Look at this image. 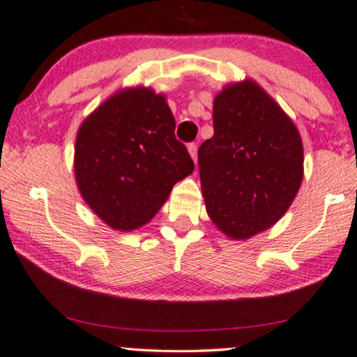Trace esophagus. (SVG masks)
Returning a JSON list of instances; mask_svg holds the SVG:
<instances>
[{
	"instance_id": "obj_1",
	"label": "esophagus",
	"mask_w": 357,
	"mask_h": 357,
	"mask_svg": "<svg viewBox=\"0 0 357 357\" xmlns=\"http://www.w3.org/2000/svg\"><path fill=\"white\" fill-rule=\"evenodd\" d=\"M188 151H189V155H191L194 163H196V161H197V145H194V143L188 145Z\"/></svg>"
}]
</instances>
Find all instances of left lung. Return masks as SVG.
Listing matches in <instances>:
<instances>
[{
	"label": "left lung",
	"instance_id": "1",
	"mask_svg": "<svg viewBox=\"0 0 357 357\" xmlns=\"http://www.w3.org/2000/svg\"><path fill=\"white\" fill-rule=\"evenodd\" d=\"M214 135L202 143L201 188L215 227L247 241L277 224L303 179L298 128L255 80L227 84L214 98Z\"/></svg>",
	"mask_w": 357,
	"mask_h": 357
}]
</instances>
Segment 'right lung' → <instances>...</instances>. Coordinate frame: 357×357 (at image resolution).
Wrapping results in <instances>:
<instances>
[{
  "instance_id": "1",
  "label": "right lung",
  "mask_w": 357,
  "mask_h": 357,
  "mask_svg": "<svg viewBox=\"0 0 357 357\" xmlns=\"http://www.w3.org/2000/svg\"><path fill=\"white\" fill-rule=\"evenodd\" d=\"M163 93L116 90L79 126L75 183L87 206L114 231L130 232L155 218L178 181L194 171Z\"/></svg>"
}]
</instances>
